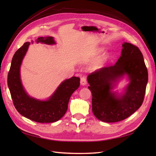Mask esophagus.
<instances>
[{"instance_id":"obj_1","label":"esophagus","mask_w":156,"mask_h":156,"mask_svg":"<svg viewBox=\"0 0 156 156\" xmlns=\"http://www.w3.org/2000/svg\"><path fill=\"white\" fill-rule=\"evenodd\" d=\"M87 77L86 76H82V77L80 78V84L82 85H86V84H87Z\"/></svg>"}]
</instances>
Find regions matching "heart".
Masks as SVG:
<instances>
[{
  "instance_id": "obj_1",
  "label": "heart",
  "mask_w": 156,
  "mask_h": 156,
  "mask_svg": "<svg viewBox=\"0 0 156 156\" xmlns=\"http://www.w3.org/2000/svg\"><path fill=\"white\" fill-rule=\"evenodd\" d=\"M100 51H102V50H100Z\"/></svg>"
}]
</instances>
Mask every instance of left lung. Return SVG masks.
<instances>
[{"label":"left lung","instance_id":"1","mask_svg":"<svg viewBox=\"0 0 156 156\" xmlns=\"http://www.w3.org/2000/svg\"><path fill=\"white\" fill-rule=\"evenodd\" d=\"M121 57L114 66L97 69L88 76L92 92V112L98 120L115 122L124 120L144 102L148 73L143 54L137 46L125 42ZM127 75L129 83L124 93L119 95L112 90Z\"/></svg>","mask_w":156,"mask_h":156}]
</instances>
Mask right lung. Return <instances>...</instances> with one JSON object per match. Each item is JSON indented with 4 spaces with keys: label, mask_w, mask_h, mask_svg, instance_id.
Here are the masks:
<instances>
[{
    "label": "right lung",
    "mask_w": 156,
    "mask_h": 156,
    "mask_svg": "<svg viewBox=\"0 0 156 156\" xmlns=\"http://www.w3.org/2000/svg\"><path fill=\"white\" fill-rule=\"evenodd\" d=\"M36 42L53 45L52 37H38ZM30 43L26 42L16 51L12 59L8 74V87L15 108L23 117L37 122H54L66 113L71 95L80 86V78L73 76L62 82L47 101H39L26 93L21 81L20 67Z\"/></svg>",
    "instance_id": "add662e5"
}]
</instances>
